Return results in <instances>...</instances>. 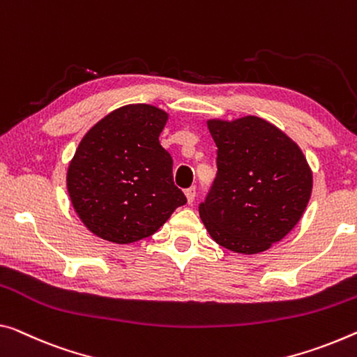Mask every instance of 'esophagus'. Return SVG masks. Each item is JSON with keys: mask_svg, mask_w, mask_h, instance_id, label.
<instances>
[{"mask_svg": "<svg viewBox=\"0 0 357 357\" xmlns=\"http://www.w3.org/2000/svg\"><path fill=\"white\" fill-rule=\"evenodd\" d=\"M185 196H186V201H188V204H191V202L195 201L196 197V188L195 186H190V188L185 190Z\"/></svg>", "mask_w": 357, "mask_h": 357, "instance_id": "1", "label": "esophagus"}]
</instances>
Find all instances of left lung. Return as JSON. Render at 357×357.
Returning a JSON list of instances; mask_svg holds the SVG:
<instances>
[{
    "instance_id": "obj_1",
    "label": "left lung",
    "mask_w": 357,
    "mask_h": 357,
    "mask_svg": "<svg viewBox=\"0 0 357 357\" xmlns=\"http://www.w3.org/2000/svg\"><path fill=\"white\" fill-rule=\"evenodd\" d=\"M217 177L199 215L217 244L259 254L281 241L303 215L312 174L303 153L276 126L257 116L211 119Z\"/></svg>"
}]
</instances>
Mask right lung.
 <instances>
[{
	"mask_svg": "<svg viewBox=\"0 0 357 357\" xmlns=\"http://www.w3.org/2000/svg\"><path fill=\"white\" fill-rule=\"evenodd\" d=\"M166 123L160 108L126 105L81 140L67 188L81 222L98 238L116 244L148 238L186 202L174 185L172 156L160 144Z\"/></svg>",
	"mask_w": 357,
	"mask_h": 357,
	"instance_id": "add662e5",
	"label": "right lung"
}]
</instances>
